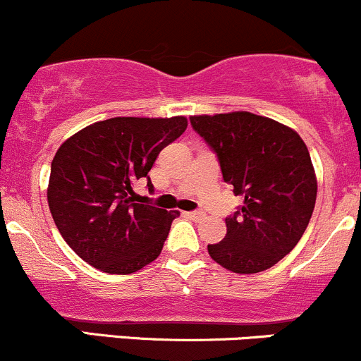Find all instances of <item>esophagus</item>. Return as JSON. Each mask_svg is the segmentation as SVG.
<instances>
[{
    "mask_svg": "<svg viewBox=\"0 0 361 361\" xmlns=\"http://www.w3.org/2000/svg\"><path fill=\"white\" fill-rule=\"evenodd\" d=\"M188 216L192 217L193 221H202L205 217V214L202 211H193V212H188Z\"/></svg>",
    "mask_w": 361,
    "mask_h": 361,
    "instance_id": "obj_1",
    "label": "esophagus"
}]
</instances>
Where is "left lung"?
<instances>
[{
    "label": "left lung",
    "mask_w": 361,
    "mask_h": 361,
    "mask_svg": "<svg viewBox=\"0 0 361 361\" xmlns=\"http://www.w3.org/2000/svg\"><path fill=\"white\" fill-rule=\"evenodd\" d=\"M243 204L226 217V238L209 255L238 274L265 271L296 247L310 223L317 178L302 137L248 111L190 118Z\"/></svg>",
    "instance_id": "1"
}]
</instances>
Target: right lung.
<instances>
[{"label": "right lung", "mask_w": 361, "mask_h": 361, "mask_svg": "<svg viewBox=\"0 0 361 361\" xmlns=\"http://www.w3.org/2000/svg\"><path fill=\"white\" fill-rule=\"evenodd\" d=\"M187 118L118 116L92 123L61 144L51 162L47 204L70 248L108 274H132L159 257L178 211L133 192Z\"/></svg>", "instance_id": "right-lung-1"}]
</instances>
